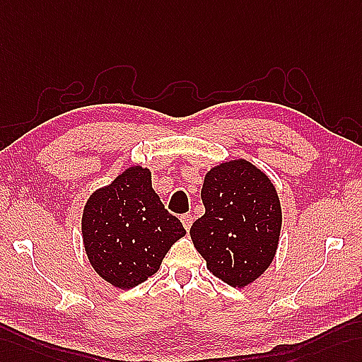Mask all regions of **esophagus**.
Masks as SVG:
<instances>
[{"mask_svg":"<svg viewBox=\"0 0 362 362\" xmlns=\"http://www.w3.org/2000/svg\"><path fill=\"white\" fill-rule=\"evenodd\" d=\"M181 223H182L184 228H186V230L189 232V230H190V227H192V223H193V216H192L190 214H184V215H181Z\"/></svg>","mask_w":362,"mask_h":362,"instance_id":"34e87169","label":"esophagus"}]
</instances>
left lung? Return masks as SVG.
<instances>
[{
  "instance_id": "obj_1",
  "label": "left lung",
  "mask_w": 362,
  "mask_h": 362,
  "mask_svg": "<svg viewBox=\"0 0 362 362\" xmlns=\"http://www.w3.org/2000/svg\"><path fill=\"white\" fill-rule=\"evenodd\" d=\"M206 214L190 228L207 269L232 287H245L269 269L278 249L283 214L275 186L257 165L232 160L204 176Z\"/></svg>"
}]
</instances>
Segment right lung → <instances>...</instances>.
I'll use <instances>...</instances> for the list:
<instances>
[{
  "label": "right lung",
  "instance_id": "obj_1",
  "mask_svg": "<svg viewBox=\"0 0 362 362\" xmlns=\"http://www.w3.org/2000/svg\"><path fill=\"white\" fill-rule=\"evenodd\" d=\"M83 243L92 267L109 284L132 288L160 269L165 253L186 235L152 189V173L126 169L87 199Z\"/></svg>",
  "mask_w": 362,
  "mask_h": 362
}]
</instances>
